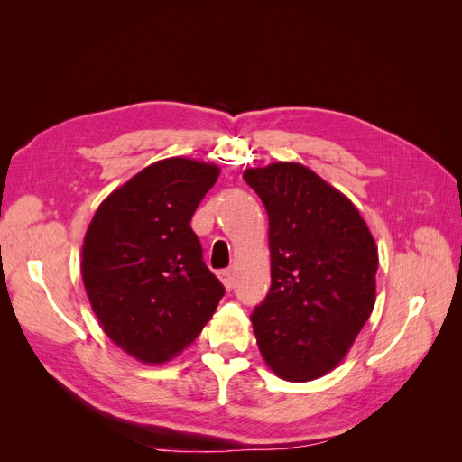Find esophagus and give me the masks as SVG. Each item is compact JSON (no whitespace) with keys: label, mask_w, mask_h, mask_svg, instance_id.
Listing matches in <instances>:
<instances>
[{"label":"esophagus","mask_w":462,"mask_h":462,"mask_svg":"<svg viewBox=\"0 0 462 462\" xmlns=\"http://www.w3.org/2000/svg\"><path fill=\"white\" fill-rule=\"evenodd\" d=\"M217 275H219V282L223 283V287L231 291L233 289V272L231 270H221Z\"/></svg>","instance_id":"34e87169"}]
</instances>
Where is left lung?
Returning a JSON list of instances; mask_svg holds the SVG:
<instances>
[{"mask_svg": "<svg viewBox=\"0 0 462 462\" xmlns=\"http://www.w3.org/2000/svg\"><path fill=\"white\" fill-rule=\"evenodd\" d=\"M270 219L272 287L250 314L275 375L310 382L345 358L375 302L377 248L356 206L309 167L246 170Z\"/></svg>", "mask_w": 462, "mask_h": 462, "instance_id": "8db88e82", "label": "left lung"}]
</instances>
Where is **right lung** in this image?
<instances>
[{"mask_svg":"<svg viewBox=\"0 0 462 462\" xmlns=\"http://www.w3.org/2000/svg\"><path fill=\"white\" fill-rule=\"evenodd\" d=\"M219 167L167 158L96 209L82 245V282L107 337L144 365H163L199 337L223 285L202 260L190 219Z\"/></svg>","mask_w":462,"mask_h":462,"instance_id":"obj_1","label":"right lung"}]
</instances>
